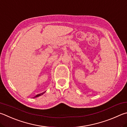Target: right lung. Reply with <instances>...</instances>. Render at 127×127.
<instances>
[{
  "label": "right lung",
  "mask_w": 127,
  "mask_h": 127,
  "mask_svg": "<svg viewBox=\"0 0 127 127\" xmlns=\"http://www.w3.org/2000/svg\"><path fill=\"white\" fill-rule=\"evenodd\" d=\"M45 93V92H43V93H40V94H37V95H35V96H34V98H36V97H38V96H40V95H43V94H44Z\"/></svg>",
  "instance_id": "1"
}]
</instances>
